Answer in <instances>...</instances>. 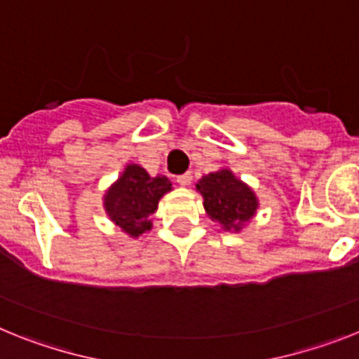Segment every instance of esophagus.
Returning <instances> with one entry per match:
<instances>
[{
  "mask_svg": "<svg viewBox=\"0 0 359 359\" xmlns=\"http://www.w3.org/2000/svg\"><path fill=\"white\" fill-rule=\"evenodd\" d=\"M191 180H193V175L191 173H182V175H179L177 177V182L180 184V186H184V188H186V186H189V184H191Z\"/></svg>",
  "mask_w": 359,
  "mask_h": 359,
  "instance_id": "esophagus-1",
  "label": "esophagus"
}]
</instances>
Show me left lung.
Segmentation results:
<instances>
[{
  "mask_svg": "<svg viewBox=\"0 0 359 359\" xmlns=\"http://www.w3.org/2000/svg\"><path fill=\"white\" fill-rule=\"evenodd\" d=\"M197 191L204 198L205 213L227 231H240L258 210L255 191L236 179L231 170L204 175L197 182Z\"/></svg>",
  "mask_w": 359,
  "mask_h": 359,
  "instance_id": "obj_1",
  "label": "left lung"
}]
</instances>
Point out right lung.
Instances as JSON below:
<instances>
[{
    "label": "right lung",
    "mask_w": 359,
    "mask_h": 359,
    "mask_svg": "<svg viewBox=\"0 0 359 359\" xmlns=\"http://www.w3.org/2000/svg\"><path fill=\"white\" fill-rule=\"evenodd\" d=\"M168 191H171V182L166 177H151L139 164H128L104 193L106 215L115 226L137 238L151 229L149 215L157 211L158 201Z\"/></svg>",
    "instance_id": "right-lung-1"
}]
</instances>
